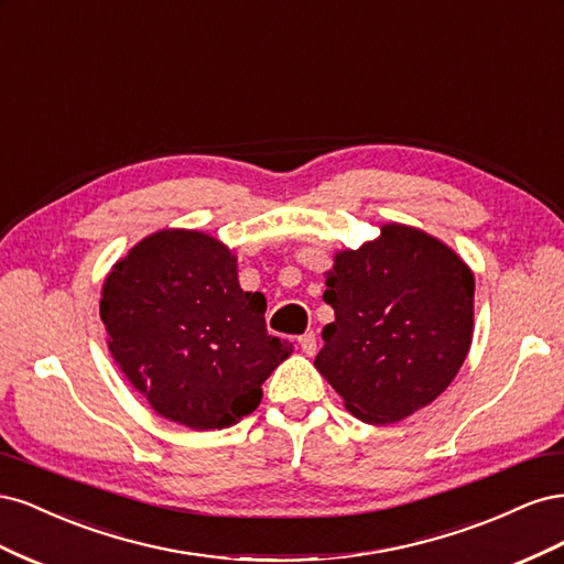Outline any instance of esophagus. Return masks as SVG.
I'll list each match as a JSON object with an SVG mask.
<instances>
[{
  "label": "esophagus",
  "instance_id": "obj_1",
  "mask_svg": "<svg viewBox=\"0 0 564 564\" xmlns=\"http://www.w3.org/2000/svg\"><path fill=\"white\" fill-rule=\"evenodd\" d=\"M299 348H301V352H303V355L313 357V355H315V350H317V338H315V334H313V332H308V334L299 336Z\"/></svg>",
  "mask_w": 564,
  "mask_h": 564
}]
</instances>
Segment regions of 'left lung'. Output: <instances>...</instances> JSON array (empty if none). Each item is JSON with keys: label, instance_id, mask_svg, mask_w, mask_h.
Wrapping results in <instances>:
<instances>
[{"label": "left lung", "instance_id": "left-lung-1", "mask_svg": "<svg viewBox=\"0 0 564 564\" xmlns=\"http://www.w3.org/2000/svg\"><path fill=\"white\" fill-rule=\"evenodd\" d=\"M315 367L365 423L412 416L449 388L473 344L475 275L437 237L383 224L377 240L334 253Z\"/></svg>", "mask_w": 564, "mask_h": 564}]
</instances>
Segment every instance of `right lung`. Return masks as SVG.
<instances>
[{
  "label": "right lung",
  "instance_id": "right-lung-1",
  "mask_svg": "<svg viewBox=\"0 0 564 564\" xmlns=\"http://www.w3.org/2000/svg\"><path fill=\"white\" fill-rule=\"evenodd\" d=\"M265 296L245 292L216 237L164 228L133 245L100 289V319L124 379L162 419L220 431L249 416L294 346L265 329Z\"/></svg>",
  "mask_w": 564,
  "mask_h": 564
}]
</instances>
